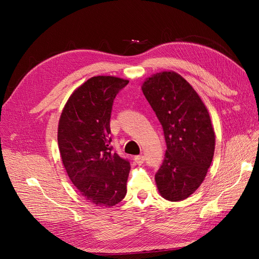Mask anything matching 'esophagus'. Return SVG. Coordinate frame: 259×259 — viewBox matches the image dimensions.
Returning a JSON list of instances; mask_svg holds the SVG:
<instances>
[{
	"instance_id": "34e87169",
	"label": "esophagus",
	"mask_w": 259,
	"mask_h": 259,
	"mask_svg": "<svg viewBox=\"0 0 259 259\" xmlns=\"http://www.w3.org/2000/svg\"><path fill=\"white\" fill-rule=\"evenodd\" d=\"M145 156L144 155H138V156H135L134 157V160H135V162H137L138 165H142V164H144V161H145Z\"/></svg>"
}]
</instances>
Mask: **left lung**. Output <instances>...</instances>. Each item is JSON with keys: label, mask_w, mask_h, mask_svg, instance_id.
<instances>
[{"label": "left lung", "mask_w": 259, "mask_h": 259, "mask_svg": "<svg viewBox=\"0 0 259 259\" xmlns=\"http://www.w3.org/2000/svg\"><path fill=\"white\" fill-rule=\"evenodd\" d=\"M142 90L167 145L155 174L158 191L171 201L186 199L205 180L213 159L215 135L209 112L192 86L173 71L149 77Z\"/></svg>", "instance_id": "obj_1"}]
</instances>
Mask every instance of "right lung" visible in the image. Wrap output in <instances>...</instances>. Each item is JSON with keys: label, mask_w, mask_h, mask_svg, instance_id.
I'll use <instances>...</instances> for the list:
<instances>
[{"label": "right lung", "mask_w": 259, "mask_h": 259, "mask_svg": "<svg viewBox=\"0 0 259 259\" xmlns=\"http://www.w3.org/2000/svg\"><path fill=\"white\" fill-rule=\"evenodd\" d=\"M129 80L93 76L79 86L61 114L58 143L70 181L93 205L111 207L127 193L128 159L110 146V118L116 94Z\"/></svg>", "instance_id": "right-lung-1"}]
</instances>
